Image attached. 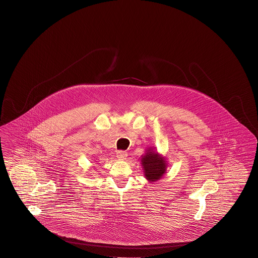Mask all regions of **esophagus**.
Returning a JSON list of instances; mask_svg holds the SVG:
<instances>
[{
    "label": "esophagus",
    "instance_id": "obj_1",
    "mask_svg": "<svg viewBox=\"0 0 258 258\" xmlns=\"http://www.w3.org/2000/svg\"><path fill=\"white\" fill-rule=\"evenodd\" d=\"M116 155H117L118 158L124 160L127 156V152H125L124 150H118L116 152Z\"/></svg>",
    "mask_w": 258,
    "mask_h": 258
}]
</instances>
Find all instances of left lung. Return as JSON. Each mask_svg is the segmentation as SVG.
Instances as JSON below:
<instances>
[{
	"mask_svg": "<svg viewBox=\"0 0 258 258\" xmlns=\"http://www.w3.org/2000/svg\"><path fill=\"white\" fill-rule=\"evenodd\" d=\"M141 163L146 179L151 182L160 180L166 172L167 164L165 158L151 149H148L146 154L142 156Z\"/></svg>",
	"mask_w": 258,
	"mask_h": 258,
	"instance_id": "8db88e82",
	"label": "left lung"
}]
</instances>
